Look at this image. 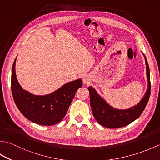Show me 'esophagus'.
Listing matches in <instances>:
<instances>
[{"label": "esophagus", "instance_id": "esophagus-1", "mask_svg": "<svg viewBox=\"0 0 160 160\" xmlns=\"http://www.w3.org/2000/svg\"><path fill=\"white\" fill-rule=\"evenodd\" d=\"M84 82L87 84V78H84Z\"/></svg>", "mask_w": 160, "mask_h": 160}]
</instances>
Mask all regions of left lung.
Wrapping results in <instances>:
<instances>
[{
	"label": "left lung",
	"instance_id": "obj_1",
	"mask_svg": "<svg viewBox=\"0 0 160 160\" xmlns=\"http://www.w3.org/2000/svg\"><path fill=\"white\" fill-rule=\"evenodd\" d=\"M147 67L148 89L144 97L137 105L125 110L116 109L107 103L103 98L98 94L93 87H89L88 90L90 95V104L93 116L96 121L104 127L118 128L125 127L140 116L147 106L151 94L150 70L147 60L143 53Z\"/></svg>",
	"mask_w": 160,
	"mask_h": 160
}]
</instances>
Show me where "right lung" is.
<instances>
[{
    "label": "right lung",
    "mask_w": 160,
    "mask_h": 160,
    "mask_svg": "<svg viewBox=\"0 0 160 160\" xmlns=\"http://www.w3.org/2000/svg\"><path fill=\"white\" fill-rule=\"evenodd\" d=\"M16 60L12 70L11 87L19 111L29 120L38 124L52 126L58 123L65 116L77 90L82 87V80L68 82L51 94L35 96L19 84L15 72Z\"/></svg>",
    "instance_id": "1"
}]
</instances>
